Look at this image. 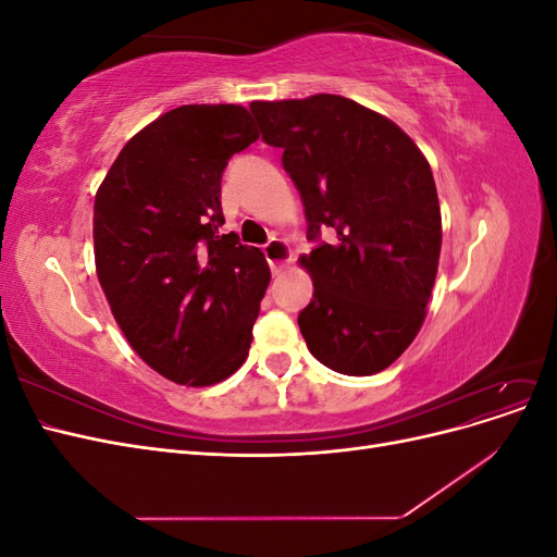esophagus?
<instances>
[{
  "label": "esophagus",
  "mask_w": 557,
  "mask_h": 557,
  "mask_svg": "<svg viewBox=\"0 0 557 557\" xmlns=\"http://www.w3.org/2000/svg\"><path fill=\"white\" fill-rule=\"evenodd\" d=\"M264 258H267L269 267H272V272L278 274V272H283L285 267L290 264V260H293V248H290V244L285 242V239L274 237L272 242H269V244L264 246Z\"/></svg>",
  "instance_id": "34e87169"
}]
</instances>
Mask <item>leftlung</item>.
Masks as SVG:
<instances>
[{"instance_id": "8db88e82", "label": "left lung", "mask_w": 557, "mask_h": 557, "mask_svg": "<svg viewBox=\"0 0 557 557\" xmlns=\"http://www.w3.org/2000/svg\"><path fill=\"white\" fill-rule=\"evenodd\" d=\"M262 139L305 201L299 264L313 281L299 332L311 356L346 376L391 367L423 327L442 252L430 162L391 117L342 95L252 102Z\"/></svg>"}]
</instances>
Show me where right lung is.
Segmentation results:
<instances>
[{"mask_svg":"<svg viewBox=\"0 0 557 557\" xmlns=\"http://www.w3.org/2000/svg\"><path fill=\"white\" fill-rule=\"evenodd\" d=\"M258 141L239 104H185L125 144L95 195V264L137 356L205 387L248 358L269 285L260 248L221 234L227 160Z\"/></svg>","mask_w":557,"mask_h":557,"instance_id":"add662e5","label":"right lung"}]
</instances>
